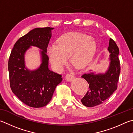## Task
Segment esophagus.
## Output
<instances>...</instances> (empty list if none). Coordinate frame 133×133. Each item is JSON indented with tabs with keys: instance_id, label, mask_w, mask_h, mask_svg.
<instances>
[{
	"instance_id": "34e87169",
	"label": "esophagus",
	"mask_w": 133,
	"mask_h": 133,
	"mask_svg": "<svg viewBox=\"0 0 133 133\" xmlns=\"http://www.w3.org/2000/svg\"><path fill=\"white\" fill-rule=\"evenodd\" d=\"M74 78V76L72 74H67L66 76V79L67 81H73Z\"/></svg>"
}]
</instances>
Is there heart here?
<instances>
[{
	"label": "heart",
	"instance_id": "1",
	"mask_svg": "<svg viewBox=\"0 0 133 133\" xmlns=\"http://www.w3.org/2000/svg\"><path fill=\"white\" fill-rule=\"evenodd\" d=\"M96 43L94 38L85 34L70 32L62 35L57 39V44L47 47V54L50 63L59 71L63 70L71 56L74 66L80 69L90 61L95 54Z\"/></svg>",
	"mask_w": 133,
	"mask_h": 133
}]
</instances>
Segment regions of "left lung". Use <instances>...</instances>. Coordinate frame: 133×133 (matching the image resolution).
<instances>
[{
    "mask_svg": "<svg viewBox=\"0 0 133 133\" xmlns=\"http://www.w3.org/2000/svg\"><path fill=\"white\" fill-rule=\"evenodd\" d=\"M108 50L109 66L105 73H97L90 70L81 76L89 84V91L81 100L87 107H93L100 105L110 97L116 90L119 81L120 66L119 57V49L116 43L109 39Z\"/></svg>",
    "mask_w": 133,
    "mask_h": 133,
    "instance_id": "8db88e82",
    "label": "left lung"
}]
</instances>
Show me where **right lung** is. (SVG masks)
Instances as JSON below:
<instances>
[{"label": "right lung", "mask_w": 133, "mask_h": 133, "mask_svg": "<svg viewBox=\"0 0 133 133\" xmlns=\"http://www.w3.org/2000/svg\"><path fill=\"white\" fill-rule=\"evenodd\" d=\"M54 28H36L21 37L14 45L8 63L11 91L25 105L32 108L46 105L55 88L62 81V76L48 68L46 55L48 43ZM34 46L39 49L41 64L30 70L25 65L26 51Z\"/></svg>", "instance_id": "right-lung-1"}]
</instances>
